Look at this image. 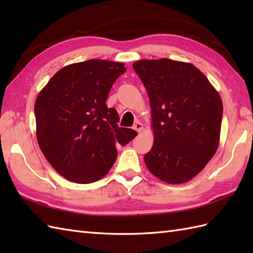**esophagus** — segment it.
Instances as JSON below:
<instances>
[{
	"mask_svg": "<svg viewBox=\"0 0 253 253\" xmlns=\"http://www.w3.org/2000/svg\"><path fill=\"white\" fill-rule=\"evenodd\" d=\"M133 129L138 132H141L143 130V125L140 122H136L135 125H133Z\"/></svg>",
	"mask_w": 253,
	"mask_h": 253,
	"instance_id": "34e87169",
	"label": "esophagus"
}]
</instances>
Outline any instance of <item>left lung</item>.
<instances>
[{"instance_id": "8db88e82", "label": "left lung", "mask_w": 253, "mask_h": 253, "mask_svg": "<svg viewBox=\"0 0 253 253\" xmlns=\"http://www.w3.org/2000/svg\"><path fill=\"white\" fill-rule=\"evenodd\" d=\"M149 95L154 142L144 155L148 169L169 184L197 176L219 144L223 103L201 71L190 63L141 60L132 64Z\"/></svg>"}]
</instances>
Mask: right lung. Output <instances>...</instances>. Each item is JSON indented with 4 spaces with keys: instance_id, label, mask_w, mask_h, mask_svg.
<instances>
[{
    "instance_id": "add662e5",
    "label": "right lung",
    "mask_w": 253,
    "mask_h": 253,
    "mask_svg": "<svg viewBox=\"0 0 253 253\" xmlns=\"http://www.w3.org/2000/svg\"><path fill=\"white\" fill-rule=\"evenodd\" d=\"M123 63L89 60L60 69L35 103L37 140L58 174L77 184L104 177L117 158L116 146L137 136L118 127V113L105 101Z\"/></svg>"
}]
</instances>
